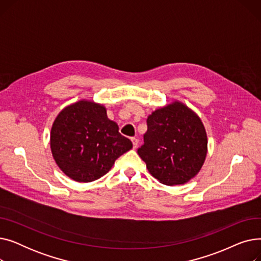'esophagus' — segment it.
Returning a JSON list of instances; mask_svg holds the SVG:
<instances>
[{"label":"esophagus","mask_w":261,"mask_h":261,"mask_svg":"<svg viewBox=\"0 0 261 261\" xmlns=\"http://www.w3.org/2000/svg\"><path fill=\"white\" fill-rule=\"evenodd\" d=\"M131 141H132V144H133V148H136V147L139 146V140H138V139H136V138H132Z\"/></svg>","instance_id":"1"}]
</instances>
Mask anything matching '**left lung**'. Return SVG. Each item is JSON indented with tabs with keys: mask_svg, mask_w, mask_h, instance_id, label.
I'll return each instance as SVG.
<instances>
[{
	"mask_svg": "<svg viewBox=\"0 0 261 261\" xmlns=\"http://www.w3.org/2000/svg\"><path fill=\"white\" fill-rule=\"evenodd\" d=\"M206 152L207 138L201 119L177 101L148 116L144 144L138 149L149 172L170 186L193 179Z\"/></svg>",
	"mask_w": 261,
	"mask_h": 261,
	"instance_id": "obj_1",
	"label": "left lung"
}]
</instances>
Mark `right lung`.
Masks as SVG:
<instances>
[{
    "instance_id": "obj_1",
    "label": "right lung",
    "mask_w": 261,
    "mask_h": 261,
    "mask_svg": "<svg viewBox=\"0 0 261 261\" xmlns=\"http://www.w3.org/2000/svg\"><path fill=\"white\" fill-rule=\"evenodd\" d=\"M53 156L59 168L77 182H92L112 168L132 143L118 132L106 108L80 100L64 108L50 132Z\"/></svg>"
}]
</instances>
